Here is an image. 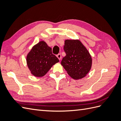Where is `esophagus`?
<instances>
[{"label":"esophagus","instance_id":"obj_1","mask_svg":"<svg viewBox=\"0 0 121 121\" xmlns=\"http://www.w3.org/2000/svg\"><path fill=\"white\" fill-rule=\"evenodd\" d=\"M57 57L58 58V60H60L61 58V54H58L57 55Z\"/></svg>","mask_w":121,"mask_h":121}]
</instances>
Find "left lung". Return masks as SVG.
Instances as JSON below:
<instances>
[{"label": "left lung", "mask_w": 121, "mask_h": 121, "mask_svg": "<svg viewBox=\"0 0 121 121\" xmlns=\"http://www.w3.org/2000/svg\"><path fill=\"white\" fill-rule=\"evenodd\" d=\"M66 56L61 65L73 79L85 77L92 66V58L88 51L79 40H65L64 47Z\"/></svg>", "instance_id": "obj_1"}]
</instances>
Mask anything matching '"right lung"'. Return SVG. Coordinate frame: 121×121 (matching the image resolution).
<instances>
[{
  "mask_svg": "<svg viewBox=\"0 0 121 121\" xmlns=\"http://www.w3.org/2000/svg\"><path fill=\"white\" fill-rule=\"evenodd\" d=\"M27 64L31 74L35 77L44 76L59 60L52 53V49L44 41L35 45L27 56Z\"/></svg>",
  "mask_w": 121,
  "mask_h": 121,
  "instance_id": "right-lung-1",
  "label": "right lung"
}]
</instances>
